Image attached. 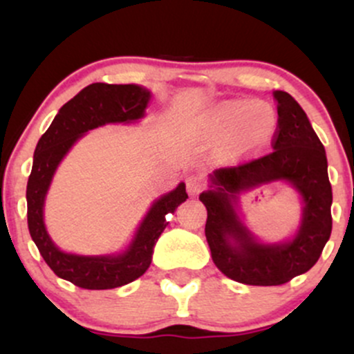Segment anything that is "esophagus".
<instances>
[{"instance_id":"esophagus-1","label":"esophagus","mask_w":354,"mask_h":354,"mask_svg":"<svg viewBox=\"0 0 354 354\" xmlns=\"http://www.w3.org/2000/svg\"><path fill=\"white\" fill-rule=\"evenodd\" d=\"M205 176L200 173L196 174H189L188 178H186V189H188V193L191 196H198V194L201 193L203 188H205Z\"/></svg>"}]
</instances>
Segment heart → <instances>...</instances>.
<instances>
[{"instance_id": "b5f03b06", "label": "heart", "mask_w": 354, "mask_h": 354, "mask_svg": "<svg viewBox=\"0 0 354 354\" xmlns=\"http://www.w3.org/2000/svg\"><path fill=\"white\" fill-rule=\"evenodd\" d=\"M238 120L236 141L248 151L263 148L278 128L276 111L265 101H231L214 109L209 116V123L216 131H228Z\"/></svg>"}]
</instances>
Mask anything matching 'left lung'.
<instances>
[{
    "mask_svg": "<svg viewBox=\"0 0 354 354\" xmlns=\"http://www.w3.org/2000/svg\"><path fill=\"white\" fill-rule=\"evenodd\" d=\"M273 95L278 101L273 149L214 169V189L200 196L208 211L205 234L214 265L228 278L251 286H278L311 270L333 226V193L323 145L293 96L286 91ZM274 179L290 180L302 193L304 223L293 242L259 245L241 225L230 203L239 190Z\"/></svg>",
    "mask_w": 354,
    "mask_h": 354,
    "instance_id": "1",
    "label": "left lung"
}]
</instances>
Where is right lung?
I'll return each mask as SVG.
<instances>
[{"mask_svg": "<svg viewBox=\"0 0 354 354\" xmlns=\"http://www.w3.org/2000/svg\"><path fill=\"white\" fill-rule=\"evenodd\" d=\"M148 89L136 84L93 83L63 104L35 149L33 169L26 188L28 228L39 253L53 273L84 290H113L135 281L151 265L153 248L168 221L186 201L185 183L160 198L146 214L135 241L120 256H76L53 245L43 223V205L56 166L78 138L104 123L133 121L143 116Z\"/></svg>", "mask_w": 354, "mask_h": 354, "instance_id": "right-lung-1", "label": "right lung"}]
</instances>
